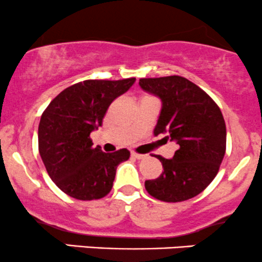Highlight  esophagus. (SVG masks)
I'll use <instances>...</instances> for the list:
<instances>
[{
  "label": "esophagus",
  "instance_id": "1",
  "mask_svg": "<svg viewBox=\"0 0 262 262\" xmlns=\"http://www.w3.org/2000/svg\"><path fill=\"white\" fill-rule=\"evenodd\" d=\"M132 157L136 158V159H144V158L146 157L145 154H139V153H136V151H132Z\"/></svg>",
  "mask_w": 262,
  "mask_h": 262
}]
</instances>
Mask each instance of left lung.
<instances>
[{
  "label": "left lung",
  "instance_id": "8db88e82",
  "mask_svg": "<svg viewBox=\"0 0 262 262\" xmlns=\"http://www.w3.org/2000/svg\"><path fill=\"white\" fill-rule=\"evenodd\" d=\"M139 85L162 100L154 136L165 134L179 144L173 159L160 155L163 173L145 180L151 196L166 203L191 199L210 184L226 150V125L216 103L180 76L142 78Z\"/></svg>",
  "mask_w": 262,
  "mask_h": 262
}]
</instances>
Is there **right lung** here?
I'll return each instance as SVG.
<instances>
[{"mask_svg":"<svg viewBox=\"0 0 262 262\" xmlns=\"http://www.w3.org/2000/svg\"><path fill=\"white\" fill-rule=\"evenodd\" d=\"M134 82L83 80L62 91L43 112L39 155L54 184L74 199L104 198L113 188L117 166L130 157L128 149L104 153L99 145L93 146L91 133L102 125L111 103Z\"/></svg>","mask_w":262,"mask_h":262,"instance_id":"add662e5","label":"right lung"}]
</instances>
